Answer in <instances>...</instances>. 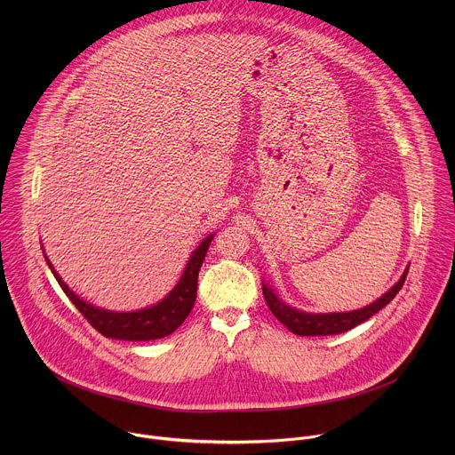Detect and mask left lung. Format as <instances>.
<instances>
[{"instance_id": "8db88e82", "label": "left lung", "mask_w": 455, "mask_h": 455, "mask_svg": "<svg viewBox=\"0 0 455 455\" xmlns=\"http://www.w3.org/2000/svg\"><path fill=\"white\" fill-rule=\"evenodd\" d=\"M408 269L403 273L399 282L386 292L382 298H379L375 303H371L366 308L355 310V312H345V314H305L296 308H291L289 305L282 303L269 287L262 283V294L267 303V308L273 312V315L287 325L294 334L299 336H327V334H339L345 332L355 325L363 324L370 317H373L379 310H382L387 303L394 299V296L401 291L404 280H406Z\"/></svg>"}]
</instances>
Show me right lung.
Instances as JSON below:
<instances>
[{"instance_id":"add662e5","label":"right lung","mask_w":455,"mask_h":455,"mask_svg":"<svg viewBox=\"0 0 455 455\" xmlns=\"http://www.w3.org/2000/svg\"><path fill=\"white\" fill-rule=\"evenodd\" d=\"M213 240V235H210L203 243L197 247L193 258L188 262V267L180 278V282L175 285V289L157 305L128 312V314H117L96 308L84 299H80L75 292L69 291V287L61 280V276L54 271L51 260L45 258L49 267L52 269L56 280L60 282L61 289L65 291L69 301L76 307V310L87 319V323L92 325L98 332H101L107 338H117V339H128V341H147V339H157L172 334L179 325L182 324L189 312L193 310L197 292V273L204 260L206 251Z\"/></svg>"}]
</instances>
